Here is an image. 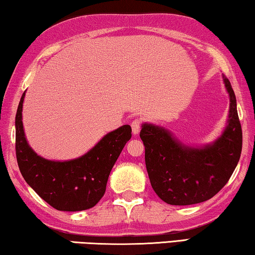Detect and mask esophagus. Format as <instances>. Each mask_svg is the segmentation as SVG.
Listing matches in <instances>:
<instances>
[{
  "instance_id": "esophagus-1",
  "label": "esophagus",
  "mask_w": 255,
  "mask_h": 255,
  "mask_svg": "<svg viewBox=\"0 0 255 255\" xmlns=\"http://www.w3.org/2000/svg\"><path fill=\"white\" fill-rule=\"evenodd\" d=\"M141 125H142V121L140 119H135L132 121L131 123V128H132V132L133 134H137V133L140 132V128H141Z\"/></svg>"
}]
</instances>
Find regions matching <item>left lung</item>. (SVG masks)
Returning <instances> with one entry per match:
<instances>
[{
    "label": "left lung",
    "instance_id": "left-lung-1",
    "mask_svg": "<svg viewBox=\"0 0 255 255\" xmlns=\"http://www.w3.org/2000/svg\"><path fill=\"white\" fill-rule=\"evenodd\" d=\"M229 94L226 130L214 144L190 148L179 143L165 128L143 124L140 137L144 144L145 167L153 191L172 206H190L211 199L226 185L242 152L243 133L236 97L224 77Z\"/></svg>",
    "mask_w": 255,
    "mask_h": 255
}]
</instances>
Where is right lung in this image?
I'll return each instance as SVG.
<instances>
[{
    "mask_svg": "<svg viewBox=\"0 0 255 255\" xmlns=\"http://www.w3.org/2000/svg\"><path fill=\"white\" fill-rule=\"evenodd\" d=\"M23 98L24 93L15 115V155L24 181L56 210L81 211L95 207L105 194L113 166L131 139V127L123 125L108 133L90 151L77 159L47 160L33 152L24 136Z\"/></svg>",
    "mask_w": 255,
    "mask_h": 255,
    "instance_id": "right-lung-1",
    "label": "right lung"
}]
</instances>
